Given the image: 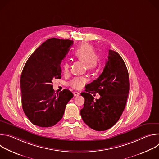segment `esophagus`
I'll use <instances>...</instances> for the list:
<instances>
[{"label": "esophagus", "mask_w": 159, "mask_h": 159, "mask_svg": "<svg viewBox=\"0 0 159 159\" xmlns=\"http://www.w3.org/2000/svg\"><path fill=\"white\" fill-rule=\"evenodd\" d=\"M74 94L75 96H79L80 95V93L77 92V91H75V92H74Z\"/></svg>", "instance_id": "1"}]
</instances>
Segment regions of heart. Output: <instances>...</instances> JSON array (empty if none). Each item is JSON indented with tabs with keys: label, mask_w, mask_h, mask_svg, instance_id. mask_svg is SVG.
<instances>
[{
	"label": "heart",
	"mask_w": 159,
	"mask_h": 159,
	"mask_svg": "<svg viewBox=\"0 0 159 159\" xmlns=\"http://www.w3.org/2000/svg\"><path fill=\"white\" fill-rule=\"evenodd\" d=\"M75 58L83 61L86 69L89 71H94L100 66L101 60L99 55L95 52V48L92 44L88 43H83L76 48L73 53ZM62 69L66 72L69 69V64L64 61ZM86 82V79L83 77H75L70 82L69 85L75 89H80Z\"/></svg>",
	"instance_id": "b5f03b06"
}]
</instances>
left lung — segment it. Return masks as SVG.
Instances as JSON below:
<instances>
[{"mask_svg": "<svg viewBox=\"0 0 159 159\" xmlns=\"http://www.w3.org/2000/svg\"><path fill=\"white\" fill-rule=\"evenodd\" d=\"M104 69L99 77L85 86V99L80 115L84 122L96 131H105L114 126L125 109L129 90L126 66L121 57L109 50ZM99 93L94 100L92 93Z\"/></svg>", "mask_w": 159, "mask_h": 159, "instance_id": "1", "label": "left lung"}]
</instances>
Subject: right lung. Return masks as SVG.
<instances>
[{"label":"right lung","instance_id":"obj_1","mask_svg":"<svg viewBox=\"0 0 159 159\" xmlns=\"http://www.w3.org/2000/svg\"><path fill=\"white\" fill-rule=\"evenodd\" d=\"M73 44L70 39H48L30 57L23 68L20 79L22 106L34 125H56L74 96L68 89L55 94L52 85L54 79L61 78V60Z\"/></svg>","mask_w":159,"mask_h":159}]
</instances>
